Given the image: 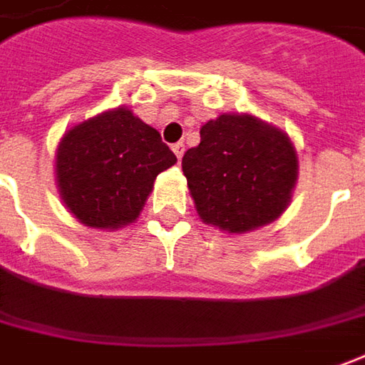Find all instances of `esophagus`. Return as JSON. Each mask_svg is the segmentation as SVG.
Wrapping results in <instances>:
<instances>
[{
	"instance_id": "obj_1",
	"label": "esophagus",
	"mask_w": 365,
	"mask_h": 365,
	"mask_svg": "<svg viewBox=\"0 0 365 365\" xmlns=\"http://www.w3.org/2000/svg\"><path fill=\"white\" fill-rule=\"evenodd\" d=\"M172 150H173V153H175V158H178V160H182L183 151H185V145H183L182 141H178V143H173Z\"/></svg>"
}]
</instances>
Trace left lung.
Returning a JSON list of instances; mask_svg holds the SVG:
<instances>
[{
  "label": "left lung",
  "mask_w": 365,
  "mask_h": 365,
  "mask_svg": "<svg viewBox=\"0 0 365 365\" xmlns=\"http://www.w3.org/2000/svg\"><path fill=\"white\" fill-rule=\"evenodd\" d=\"M182 170L203 224L247 234L286 212L299 163L284 130L254 113H222L203 123Z\"/></svg>",
  "instance_id": "8db88e82"
}]
</instances>
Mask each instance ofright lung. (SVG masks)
Wrapping results in <instances>:
<instances>
[{
  "label": "right lung",
  "instance_id": "1",
  "mask_svg": "<svg viewBox=\"0 0 365 365\" xmlns=\"http://www.w3.org/2000/svg\"><path fill=\"white\" fill-rule=\"evenodd\" d=\"M178 162L160 131L125 106L71 125L56 150V185L68 212L93 230L140 217L153 182Z\"/></svg>",
  "mask_w": 365,
  "mask_h": 365
}]
</instances>
